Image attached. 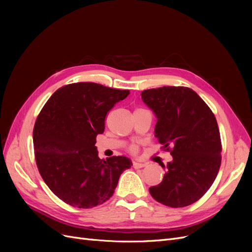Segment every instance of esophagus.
Masks as SVG:
<instances>
[{"instance_id": "34e87169", "label": "esophagus", "mask_w": 252, "mask_h": 252, "mask_svg": "<svg viewBox=\"0 0 252 252\" xmlns=\"http://www.w3.org/2000/svg\"><path fill=\"white\" fill-rule=\"evenodd\" d=\"M143 167H145V164L140 162H133V168L139 169V168H143Z\"/></svg>"}]
</instances>
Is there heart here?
<instances>
[{"mask_svg":"<svg viewBox=\"0 0 252 252\" xmlns=\"http://www.w3.org/2000/svg\"><path fill=\"white\" fill-rule=\"evenodd\" d=\"M131 150H132V151H135V150H136V146H134V145H133V146L131 147Z\"/></svg>","mask_w":252,"mask_h":252,"instance_id":"b5f03b06","label":"heart"}]
</instances>
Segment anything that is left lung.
Segmentation results:
<instances>
[{
  "instance_id": "obj_1",
  "label": "left lung",
  "mask_w": 252,
  "mask_h": 252,
  "mask_svg": "<svg viewBox=\"0 0 252 252\" xmlns=\"http://www.w3.org/2000/svg\"><path fill=\"white\" fill-rule=\"evenodd\" d=\"M141 96L157 117L155 136L164 149L173 146L172 161L162 164L163 181L149 192L169 207L191 205L211 187L220 166L222 144L215 114L188 87L148 89Z\"/></svg>"
}]
</instances>
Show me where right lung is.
<instances>
[{
	"label": "right lung",
	"instance_id": "add662e5",
	"mask_svg": "<svg viewBox=\"0 0 252 252\" xmlns=\"http://www.w3.org/2000/svg\"><path fill=\"white\" fill-rule=\"evenodd\" d=\"M129 94L81 82L58 89L44 105L33 128L35 161L44 182L63 202L78 208L103 204L131 167L124 156L101 159L95 147L106 114Z\"/></svg>",
	"mask_w": 252,
	"mask_h": 252
}]
</instances>
